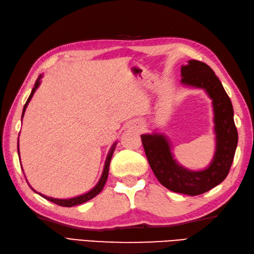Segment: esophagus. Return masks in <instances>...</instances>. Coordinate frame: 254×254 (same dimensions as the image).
Segmentation results:
<instances>
[{
	"mask_svg": "<svg viewBox=\"0 0 254 254\" xmlns=\"http://www.w3.org/2000/svg\"><path fill=\"white\" fill-rule=\"evenodd\" d=\"M130 126H131V129H133V130L139 131V130H141V129L143 128V124L140 121H134Z\"/></svg>",
	"mask_w": 254,
	"mask_h": 254,
	"instance_id": "1",
	"label": "esophagus"
}]
</instances>
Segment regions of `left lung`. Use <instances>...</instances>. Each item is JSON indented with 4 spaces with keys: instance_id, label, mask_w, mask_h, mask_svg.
Masks as SVG:
<instances>
[{
    "instance_id": "obj_1",
    "label": "left lung",
    "mask_w": 254,
    "mask_h": 254,
    "mask_svg": "<svg viewBox=\"0 0 254 254\" xmlns=\"http://www.w3.org/2000/svg\"><path fill=\"white\" fill-rule=\"evenodd\" d=\"M181 83L203 89L213 101L216 149L214 158L204 170H189L174 159L168 137L153 132L141 134L144 152L154 175L164 188L175 193L195 196L220 184L229 173L238 144L234 108L229 96L209 65L189 60L181 68Z\"/></svg>"
}]
</instances>
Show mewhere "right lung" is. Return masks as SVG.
<instances>
[{
	"label": "right lung",
	"instance_id": "right-lung-1",
	"mask_svg": "<svg viewBox=\"0 0 254 254\" xmlns=\"http://www.w3.org/2000/svg\"><path fill=\"white\" fill-rule=\"evenodd\" d=\"M41 77H43V74H40L38 76V79H37V81H36V83H35V86L33 87V90H32V93H30V95L28 97L27 102H26V104L24 105L23 114H22V120H23V117H24V113L26 111V107H27L28 103L30 102V100H32V97L34 95L35 91L37 90L38 86L40 85V79H41ZM18 144L19 143H18V139H17V151H18V156H19V147H18ZM116 144H117L116 142L113 144L112 148L110 149V152H108V154H107L106 160H105V164H104V169H103L102 177H101L100 181H98L97 184L94 186V188H93L91 190H89V192H87V193H84V194L79 195V196H75V197L62 198V199L61 198L49 197V196H46V195H43V194H40V193H38V194L41 196V197H44L46 199L53 201V203H55L57 205H60V206H64V207H72V206H75V205L83 204V203H85V201L92 199L93 197H95L97 194H100V192L103 190V188H104V185L106 183V180H107V177H108V170H110V163H111V160H112V157H113V153H114V151H115ZM33 190H35L33 189ZM35 192H36V190H35ZM36 193H37V192H36Z\"/></svg>",
	"mask_w": 254,
	"mask_h": 254
}]
</instances>
